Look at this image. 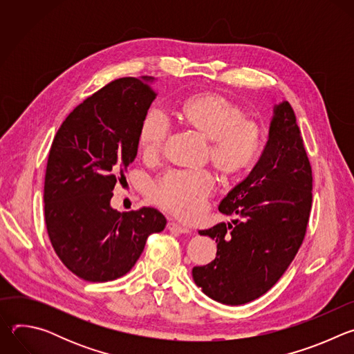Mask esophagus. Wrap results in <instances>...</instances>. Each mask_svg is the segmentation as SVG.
<instances>
[{
    "label": "esophagus",
    "mask_w": 354,
    "mask_h": 354,
    "mask_svg": "<svg viewBox=\"0 0 354 354\" xmlns=\"http://www.w3.org/2000/svg\"><path fill=\"white\" fill-rule=\"evenodd\" d=\"M167 228H168L171 232H174V234H187V232H190L189 228H186V227H183V225L175 223V221H169L168 225H167Z\"/></svg>",
    "instance_id": "1"
}]
</instances>
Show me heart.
Here are the masks:
<instances>
[{
  "mask_svg": "<svg viewBox=\"0 0 354 354\" xmlns=\"http://www.w3.org/2000/svg\"><path fill=\"white\" fill-rule=\"evenodd\" d=\"M178 120L200 137L210 141V160L225 178H234L254 164L261 130L243 120L241 109L220 93H196L185 97L176 109ZM167 119L149 111L138 130V148L147 158L156 157L167 138ZM216 179L209 172H178L164 175L153 190V198L164 210L185 220L194 221L205 210L213 193Z\"/></svg>",
  "mask_w": 354,
  "mask_h": 354,
  "instance_id": "heart-1",
  "label": "heart"
}]
</instances>
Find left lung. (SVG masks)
<instances>
[{
    "label": "left lung",
    "instance_id": "1",
    "mask_svg": "<svg viewBox=\"0 0 354 354\" xmlns=\"http://www.w3.org/2000/svg\"><path fill=\"white\" fill-rule=\"evenodd\" d=\"M313 171L288 102L273 106L268 142L249 172L218 206L231 223L198 231L217 242V257L193 268L203 292L227 306H242L269 291L284 274L304 239Z\"/></svg>",
    "mask_w": 354,
    "mask_h": 354
}]
</instances>
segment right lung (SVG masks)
Segmentation results:
<instances>
[{"mask_svg":"<svg viewBox=\"0 0 354 354\" xmlns=\"http://www.w3.org/2000/svg\"><path fill=\"white\" fill-rule=\"evenodd\" d=\"M156 78H119L78 105L60 126L44 176V220L57 257L78 277L124 276L167 218L154 207L111 206L118 178L136 160L138 130L156 99Z\"/></svg>","mask_w":354,"mask_h":354,"instance_id":"add662e5","label":"right lung"}]
</instances>
